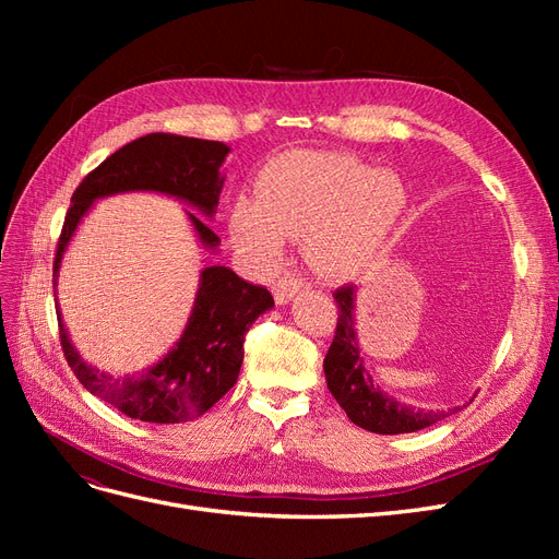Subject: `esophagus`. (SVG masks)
<instances>
[{"label": "esophagus", "mask_w": 559, "mask_h": 559, "mask_svg": "<svg viewBox=\"0 0 559 559\" xmlns=\"http://www.w3.org/2000/svg\"><path fill=\"white\" fill-rule=\"evenodd\" d=\"M302 289H306V282H302L298 275H284V277H280L277 284L273 286L277 306H286V302L294 300V296L298 292H302Z\"/></svg>", "instance_id": "obj_1"}]
</instances>
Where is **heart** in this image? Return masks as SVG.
Here are the masks:
<instances>
[{
  "instance_id": "b5f03b06",
  "label": "heart",
  "mask_w": 559,
  "mask_h": 559,
  "mask_svg": "<svg viewBox=\"0 0 559 559\" xmlns=\"http://www.w3.org/2000/svg\"><path fill=\"white\" fill-rule=\"evenodd\" d=\"M405 207L399 175L335 151H294L263 167L257 200L233 202L228 233L261 267H273L292 238L321 277L357 280L384 257Z\"/></svg>"
}]
</instances>
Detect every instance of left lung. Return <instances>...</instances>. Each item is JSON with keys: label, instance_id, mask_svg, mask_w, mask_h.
Here are the masks:
<instances>
[{"label": "left lung", "instance_id": "8db88e82", "mask_svg": "<svg viewBox=\"0 0 559 559\" xmlns=\"http://www.w3.org/2000/svg\"><path fill=\"white\" fill-rule=\"evenodd\" d=\"M337 302V326L335 337L324 359L326 384L333 399L354 425L373 431V433H413L436 425L460 408L450 411H419L389 396L373 382L361 357L357 319H354V306H357V286H343L335 292Z\"/></svg>", "mask_w": 559, "mask_h": 559}]
</instances>
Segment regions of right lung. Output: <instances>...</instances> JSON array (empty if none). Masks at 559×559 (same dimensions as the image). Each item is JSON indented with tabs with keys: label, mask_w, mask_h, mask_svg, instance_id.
<instances>
[{
	"label": "right lung",
	"mask_w": 559,
	"mask_h": 559,
	"mask_svg": "<svg viewBox=\"0 0 559 559\" xmlns=\"http://www.w3.org/2000/svg\"><path fill=\"white\" fill-rule=\"evenodd\" d=\"M228 151L224 142L165 132H151L118 148L79 183L72 195L53 263V284L58 286L60 263L70 240L99 198L138 191L163 193L212 218L224 189L218 167L224 165ZM186 216L200 245L216 249L222 242L216 233L193 212H186ZM273 306L275 300L263 286L245 282L226 265H210L200 273L193 310L175 347L140 373L114 376L81 357L62 324L56 298L62 352L79 382L123 415L156 425L195 419L228 392L240 376L245 333Z\"/></svg>",
	"instance_id": "1"
}]
</instances>
